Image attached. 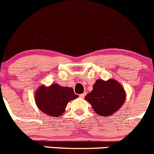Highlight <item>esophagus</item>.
I'll list each match as a JSON object with an SVG mask.
<instances>
[{"instance_id": "34e87169", "label": "esophagus", "mask_w": 154, "mask_h": 154, "mask_svg": "<svg viewBox=\"0 0 154 154\" xmlns=\"http://www.w3.org/2000/svg\"><path fill=\"white\" fill-rule=\"evenodd\" d=\"M85 95H86V93H82V94L80 95V97L81 99H84V97H85Z\"/></svg>"}]
</instances>
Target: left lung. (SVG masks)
<instances>
[{"label": "left lung", "mask_w": 154, "mask_h": 154, "mask_svg": "<svg viewBox=\"0 0 154 154\" xmlns=\"http://www.w3.org/2000/svg\"><path fill=\"white\" fill-rule=\"evenodd\" d=\"M124 88L114 79L97 80L93 90L85 97L94 111L101 116H109L122 107L125 101Z\"/></svg>", "instance_id": "obj_1"}]
</instances>
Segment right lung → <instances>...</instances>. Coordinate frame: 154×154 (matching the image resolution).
I'll list each match as a JSON object with an SVG mask.
<instances>
[{"label":"right lung","instance_id":"right-lung-1","mask_svg":"<svg viewBox=\"0 0 154 154\" xmlns=\"http://www.w3.org/2000/svg\"><path fill=\"white\" fill-rule=\"evenodd\" d=\"M78 96L73 88L52 84L48 87L41 86L35 91V100L38 108L45 114L58 117L64 112L67 103Z\"/></svg>","mask_w":154,"mask_h":154}]
</instances>
